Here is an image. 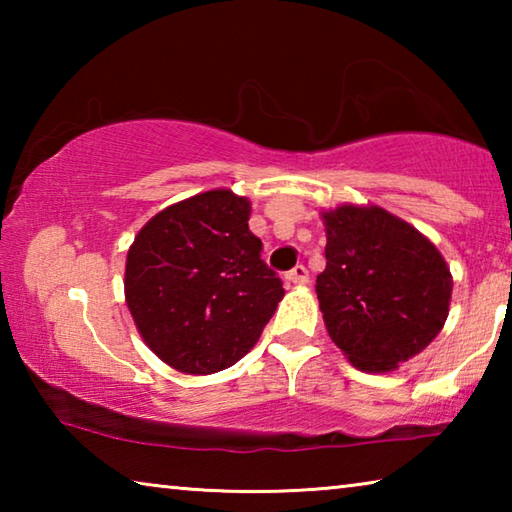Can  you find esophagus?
I'll list each match as a JSON object with an SVG mask.
<instances>
[{
    "label": "esophagus",
    "mask_w": 512,
    "mask_h": 512,
    "mask_svg": "<svg viewBox=\"0 0 512 512\" xmlns=\"http://www.w3.org/2000/svg\"><path fill=\"white\" fill-rule=\"evenodd\" d=\"M287 282L293 284V287H302V284H307L309 282L307 268L302 264H298L296 268H291V271L287 273Z\"/></svg>",
    "instance_id": "1"
}]
</instances>
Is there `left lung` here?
I'll return each instance as SVG.
<instances>
[{"label":"left lung","mask_w":512,"mask_h":512,"mask_svg":"<svg viewBox=\"0 0 512 512\" xmlns=\"http://www.w3.org/2000/svg\"><path fill=\"white\" fill-rule=\"evenodd\" d=\"M327 266L318 305L329 339L354 368L393 372L445 327L452 273L431 241L379 205L323 210Z\"/></svg>","instance_id":"obj_1"}]
</instances>
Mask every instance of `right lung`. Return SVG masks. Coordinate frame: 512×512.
Segmentation results:
<instances>
[{"label": "right lung", "instance_id": "obj_1", "mask_svg": "<svg viewBox=\"0 0 512 512\" xmlns=\"http://www.w3.org/2000/svg\"><path fill=\"white\" fill-rule=\"evenodd\" d=\"M248 219L246 196L210 189L164 207L128 248V311L142 341L173 370L212 375L235 366L284 298Z\"/></svg>", "mask_w": 512, "mask_h": 512}]
</instances>
